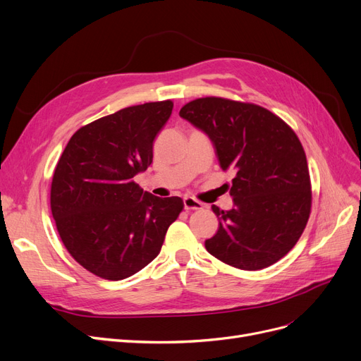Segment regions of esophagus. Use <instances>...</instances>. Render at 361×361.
I'll return each mask as SVG.
<instances>
[{"label": "esophagus", "mask_w": 361, "mask_h": 361, "mask_svg": "<svg viewBox=\"0 0 361 361\" xmlns=\"http://www.w3.org/2000/svg\"><path fill=\"white\" fill-rule=\"evenodd\" d=\"M204 204L193 197H184V209L185 211H199L203 209Z\"/></svg>", "instance_id": "1"}]
</instances>
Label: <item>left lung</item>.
<instances>
[{"instance_id":"8db88e82","label":"left lung","mask_w":361,"mask_h":361,"mask_svg":"<svg viewBox=\"0 0 361 361\" xmlns=\"http://www.w3.org/2000/svg\"><path fill=\"white\" fill-rule=\"evenodd\" d=\"M180 116L211 137L219 166L233 171L234 209L212 211L216 234L204 247L243 271L268 268L305 231L312 184L305 149L294 130L269 109L218 97L190 101Z\"/></svg>"}]
</instances>
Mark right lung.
Segmentation results:
<instances>
[{"instance_id": "obj_1", "label": "right lung", "mask_w": 361, "mask_h": 361, "mask_svg": "<svg viewBox=\"0 0 361 361\" xmlns=\"http://www.w3.org/2000/svg\"><path fill=\"white\" fill-rule=\"evenodd\" d=\"M173 101L123 108L68 140L51 183V212L67 252L108 281L135 275L154 260L181 211V197H157L135 183L154 159V140Z\"/></svg>"}]
</instances>
